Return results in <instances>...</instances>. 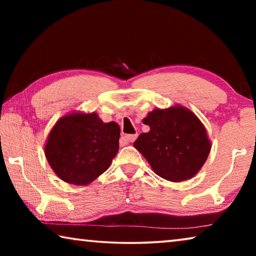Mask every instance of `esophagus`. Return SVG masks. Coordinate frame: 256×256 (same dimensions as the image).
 I'll use <instances>...</instances> for the list:
<instances>
[{
    "mask_svg": "<svg viewBox=\"0 0 256 256\" xmlns=\"http://www.w3.org/2000/svg\"><path fill=\"white\" fill-rule=\"evenodd\" d=\"M136 136H138V134H128V136H124V138L128 142H133L136 138Z\"/></svg>",
    "mask_w": 256,
    "mask_h": 256,
    "instance_id": "esophagus-1",
    "label": "esophagus"
}]
</instances>
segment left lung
<instances>
[{
  "instance_id": "obj_1",
  "label": "left lung",
  "mask_w": 256,
  "mask_h": 256,
  "mask_svg": "<svg viewBox=\"0 0 256 256\" xmlns=\"http://www.w3.org/2000/svg\"><path fill=\"white\" fill-rule=\"evenodd\" d=\"M150 128L141 133L134 148L162 178L180 182L192 178L209 156L211 144L201 120L183 106L154 110L144 120Z\"/></svg>"
}]
</instances>
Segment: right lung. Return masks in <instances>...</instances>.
<instances>
[{"instance_id": "add662e5", "label": "right lung", "mask_w": 256, "mask_h": 256, "mask_svg": "<svg viewBox=\"0 0 256 256\" xmlns=\"http://www.w3.org/2000/svg\"><path fill=\"white\" fill-rule=\"evenodd\" d=\"M120 126L104 123L96 112L60 118L47 138L45 156L60 180L88 185L110 166L118 152Z\"/></svg>"}]
</instances>
